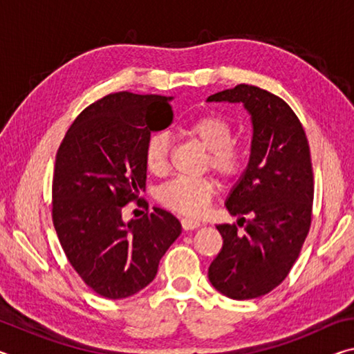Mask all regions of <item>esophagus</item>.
Instances as JSON below:
<instances>
[{
    "mask_svg": "<svg viewBox=\"0 0 354 354\" xmlns=\"http://www.w3.org/2000/svg\"><path fill=\"white\" fill-rule=\"evenodd\" d=\"M200 221L198 220H194V218H187V217H184V218H181V226L184 227L185 231H189V230H196V227H200Z\"/></svg>",
    "mask_w": 354,
    "mask_h": 354,
    "instance_id": "1",
    "label": "esophagus"
}]
</instances>
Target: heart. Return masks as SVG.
Masks as SVG:
<instances>
[{"label":"heart","instance_id":"heart-1","mask_svg":"<svg viewBox=\"0 0 354 354\" xmlns=\"http://www.w3.org/2000/svg\"><path fill=\"white\" fill-rule=\"evenodd\" d=\"M185 131L209 149L207 164L225 181L242 175L247 167V151L234 139V127L217 112H206L185 123ZM170 137L153 133L143 148V159L149 171L160 175L167 170ZM215 195V184L207 176H176L164 183L156 192L160 205L183 214H200Z\"/></svg>","mask_w":354,"mask_h":354}]
</instances>
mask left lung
Wrapping results in <instances>:
<instances>
[{
    "instance_id": "left-lung-1",
    "label": "left lung",
    "mask_w": 354,
    "mask_h": 354,
    "mask_svg": "<svg viewBox=\"0 0 354 354\" xmlns=\"http://www.w3.org/2000/svg\"><path fill=\"white\" fill-rule=\"evenodd\" d=\"M207 101L243 103L253 120L247 170L226 201L234 223L217 225L223 239L209 281L232 299L267 295L290 273L313 223L314 171L306 133L283 98L239 84Z\"/></svg>"
}]
</instances>
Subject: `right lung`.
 Returning a JSON list of instances; mask_svg holds the SVG:
<instances>
[{
	"instance_id": "add662e5",
	"label": "right lung",
	"mask_w": 354,
	"mask_h": 354,
	"mask_svg": "<svg viewBox=\"0 0 354 354\" xmlns=\"http://www.w3.org/2000/svg\"><path fill=\"white\" fill-rule=\"evenodd\" d=\"M160 95L113 92L87 106L71 123L56 153L51 217L71 267L98 295L120 299L147 287L160 257L181 234L175 215L148 211L143 148L151 131L173 122ZM131 201L146 207L123 224Z\"/></svg>"
}]
</instances>
